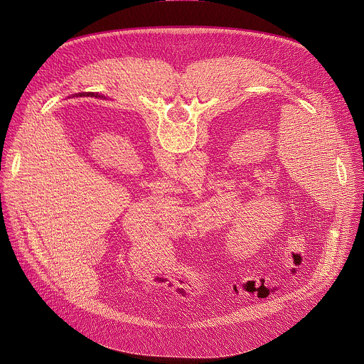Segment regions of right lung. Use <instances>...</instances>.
I'll list each match as a JSON object with an SVG mask.
<instances>
[{"mask_svg": "<svg viewBox=\"0 0 364 364\" xmlns=\"http://www.w3.org/2000/svg\"><path fill=\"white\" fill-rule=\"evenodd\" d=\"M79 95H83V93H79ZM87 95H95V96H99V95H97V93H93V92H89V93H87ZM76 96H77V95H76Z\"/></svg>", "mask_w": 364, "mask_h": 364, "instance_id": "right-lung-1", "label": "right lung"}]
</instances>
